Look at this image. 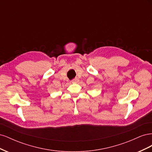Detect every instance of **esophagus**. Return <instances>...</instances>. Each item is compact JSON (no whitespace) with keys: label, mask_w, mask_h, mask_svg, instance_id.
Instances as JSON below:
<instances>
[{"label":"esophagus","mask_w":152,"mask_h":152,"mask_svg":"<svg viewBox=\"0 0 152 152\" xmlns=\"http://www.w3.org/2000/svg\"><path fill=\"white\" fill-rule=\"evenodd\" d=\"M72 82H73V83H77V82H79V79H78L77 78H75V79H73V80H72Z\"/></svg>","instance_id":"obj_1"}]
</instances>
